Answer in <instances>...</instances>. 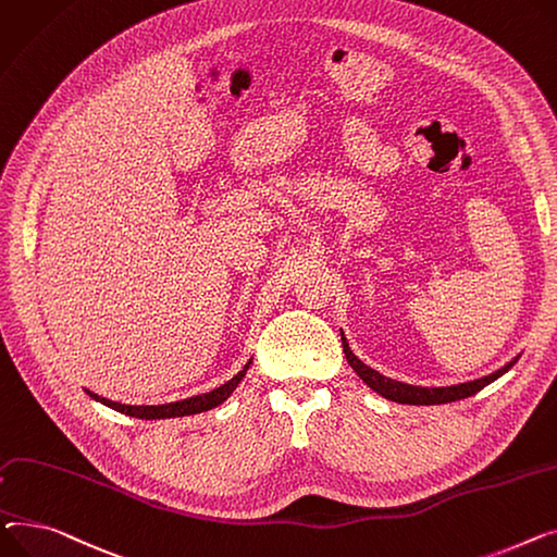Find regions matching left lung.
Returning a JSON list of instances; mask_svg holds the SVG:
<instances>
[{
	"instance_id": "obj_1",
	"label": "left lung",
	"mask_w": 557,
	"mask_h": 557,
	"mask_svg": "<svg viewBox=\"0 0 557 557\" xmlns=\"http://www.w3.org/2000/svg\"><path fill=\"white\" fill-rule=\"evenodd\" d=\"M344 344V352H346V359L348 364L355 369V373L362 377L373 391H377V394L386 400H394V403H403V405H445V403H454V400H463V398H470L474 396L476 391H481L483 386H487L490 382H495L499 375H504L512 364H506L504 369H499L497 373L493 375H485L481 380H474V382H466V384H456V386H438V388H424V386H411V384H403V382H396L391 377H384L380 375L377 371H373L371 367H367L364 362H359V359L352 355V350L348 348V344L342 339Z\"/></svg>"
}]
</instances>
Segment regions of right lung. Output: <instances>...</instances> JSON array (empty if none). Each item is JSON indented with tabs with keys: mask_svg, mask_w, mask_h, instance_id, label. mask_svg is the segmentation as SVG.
I'll return each instance as SVG.
<instances>
[{
	"mask_svg": "<svg viewBox=\"0 0 557 557\" xmlns=\"http://www.w3.org/2000/svg\"><path fill=\"white\" fill-rule=\"evenodd\" d=\"M251 364V362H249ZM249 364L238 373L234 375L232 380H228L226 384L209 391V394H202V396H195V398H188V400H182V403H171V405H157V407H135V405H121V403H112L108 398H98L96 394H89L94 400L103 403L125 416H133V418H144V420H159V418H180V416H193V413H202V411H209L213 407H218L220 403H224L228 396H232V391L240 384V380L245 377Z\"/></svg>",
	"mask_w": 557,
	"mask_h": 557,
	"instance_id": "1",
	"label": "right lung"
}]
</instances>
